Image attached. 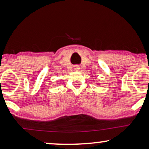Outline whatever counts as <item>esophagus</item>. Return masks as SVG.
Instances as JSON below:
<instances>
[{
  "label": "esophagus",
  "mask_w": 149,
  "mask_h": 149,
  "mask_svg": "<svg viewBox=\"0 0 149 149\" xmlns=\"http://www.w3.org/2000/svg\"><path fill=\"white\" fill-rule=\"evenodd\" d=\"M74 70H79V66H75L74 67Z\"/></svg>",
  "instance_id": "34e87169"
}]
</instances>
